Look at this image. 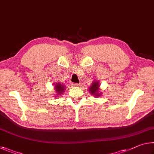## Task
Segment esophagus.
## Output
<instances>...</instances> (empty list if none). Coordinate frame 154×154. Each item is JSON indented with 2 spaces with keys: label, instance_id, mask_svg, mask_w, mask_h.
Listing matches in <instances>:
<instances>
[{
  "label": "esophagus",
  "instance_id": "1",
  "mask_svg": "<svg viewBox=\"0 0 154 154\" xmlns=\"http://www.w3.org/2000/svg\"><path fill=\"white\" fill-rule=\"evenodd\" d=\"M72 86H79V84H75V83H72Z\"/></svg>",
  "mask_w": 154,
  "mask_h": 154
}]
</instances>
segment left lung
<instances>
[{"label": "left lung", "instance_id": "left-lung-1", "mask_svg": "<svg viewBox=\"0 0 154 154\" xmlns=\"http://www.w3.org/2000/svg\"><path fill=\"white\" fill-rule=\"evenodd\" d=\"M90 93L94 95V97H99L101 95V93H99V82L94 81L92 84V86L89 88Z\"/></svg>", "mask_w": 154, "mask_h": 154}]
</instances>
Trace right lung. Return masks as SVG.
<instances>
[{
	"label": "right lung",
	"instance_id": "1",
	"mask_svg": "<svg viewBox=\"0 0 154 154\" xmlns=\"http://www.w3.org/2000/svg\"><path fill=\"white\" fill-rule=\"evenodd\" d=\"M55 87L54 88L56 90V92L58 94H62V93L64 92V90H65V87L64 85H62L60 83H57V84L54 85Z\"/></svg>",
	"mask_w": 154,
	"mask_h": 154
}]
</instances>
